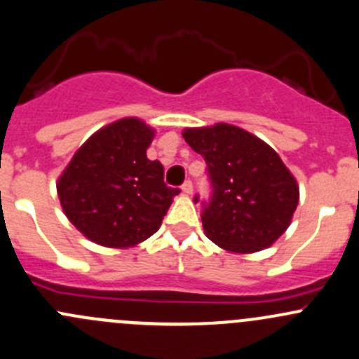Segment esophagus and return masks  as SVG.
I'll use <instances>...</instances> for the list:
<instances>
[{
  "label": "esophagus",
  "mask_w": 359,
  "mask_h": 359,
  "mask_svg": "<svg viewBox=\"0 0 359 359\" xmlns=\"http://www.w3.org/2000/svg\"><path fill=\"white\" fill-rule=\"evenodd\" d=\"M182 193L187 194V196H189V194H193V182H191V180H186V182H184Z\"/></svg>",
  "instance_id": "esophagus-1"
}]
</instances>
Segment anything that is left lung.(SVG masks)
Listing matches in <instances>:
<instances>
[{
	"label": "left lung",
	"mask_w": 359,
	"mask_h": 359,
	"mask_svg": "<svg viewBox=\"0 0 359 359\" xmlns=\"http://www.w3.org/2000/svg\"><path fill=\"white\" fill-rule=\"evenodd\" d=\"M182 137L205 158L212 180V201L201 213L206 238L231 253L269 248L299 205V184L280 154L229 123L184 128Z\"/></svg>",
	"instance_id": "obj_1"
}]
</instances>
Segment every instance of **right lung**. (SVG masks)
<instances>
[{
	"instance_id": "obj_1",
	"label": "right lung",
	"mask_w": 359,
	"mask_h": 359,
	"mask_svg": "<svg viewBox=\"0 0 359 359\" xmlns=\"http://www.w3.org/2000/svg\"><path fill=\"white\" fill-rule=\"evenodd\" d=\"M154 128L121 118L97 130L57 180L69 222L107 248H132L161 226L179 189L163 182V165L147 159Z\"/></svg>"
}]
</instances>
